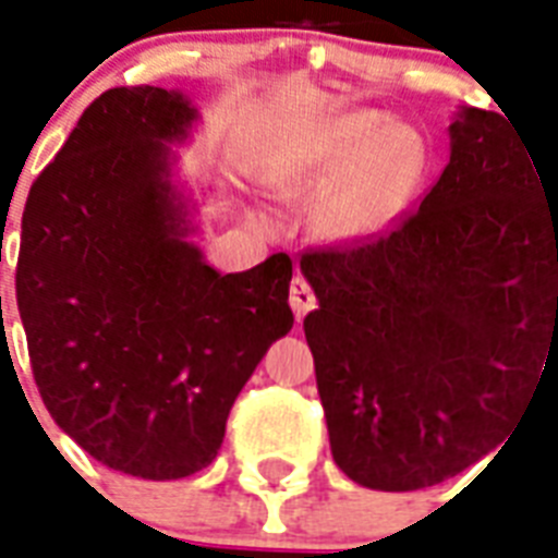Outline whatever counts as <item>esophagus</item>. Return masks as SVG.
I'll list each match as a JSON object with an SVG mask.
<instances>
[{"mask_svg":"<svg viewBox=\"0 0 558 558\" xmlns=\"http://www.w3.org/2000/svg\"><path fill=\"white\" fill-rule=\"evenodd\" d=\"M289 304H292V313H295L298 322H301V318H304L310 310H315V304H318V301H315L313 287H310L306 278H301V275H298V278L292 280V287H289Z\"/></svg>","mask_w":558,"mask_h":558,"instance_id":"34e87169","label":"esophagus"}]
</instances>
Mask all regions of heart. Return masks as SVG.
Instances as JSON below:
<instances>
[{
  "instance_id": "heart-1",
  "label": "heart",
  "mask_w": 558,
  "mask_h": 558,
  "mask_svg": "<svg viewBox=\"0 0 558 558\" xmlns=\"http://www.w3.org/2000/svg\"><path fill=\"white\" fill-rule=\"evenodd\" d=\"M416 161L420 144L405 126H388L376 112H353L324 133L313 168L292 182V191H318L353 173L322 210L330 234L353 236L379 222L411 179Z\"/></svg>"
}]
</instances>
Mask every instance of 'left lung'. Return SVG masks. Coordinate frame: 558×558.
Masks as SVG:
<instances>
[{"instance_id": "left-lung-1", "label": "left lung", "mask_w": 558, "mask_h": 558, "mask_svg": "<svg viewBox=\"0 0 558 558\" xmlns=\"http://www.w3.org/2000/svg\"><path fill=\"white\" fill-rule=\"evenodd\" d=\"M420 208L385 234L301 254L332 460L411 493L501 446L558 362V168L498 112L466 107Z\"/></svg>"}]
</instances>
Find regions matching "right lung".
<instances>
[{
    "label": "right lung",
    "instance_id": "1",
    "mask_svg": "<svg viewBox=\"0 0 558 558\" xmlns=\"http://www.w3.org/2000/svg\"><path fill=\"white\" fill-rule=\"evenodd\" d=\"M193 118L179 92H104L22 210L16 306L39 397L83 451L147 481L217 458L236 393L295 324L289 254L219 275L187 243L168 144Z\"/></svg>",
    "mask_w": 558,
    "mask_h": 558
}]
</instances>
